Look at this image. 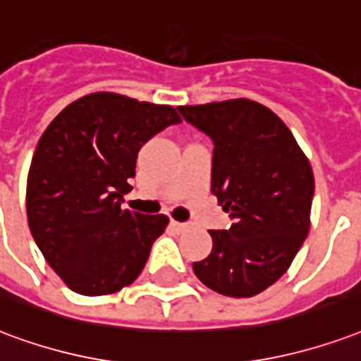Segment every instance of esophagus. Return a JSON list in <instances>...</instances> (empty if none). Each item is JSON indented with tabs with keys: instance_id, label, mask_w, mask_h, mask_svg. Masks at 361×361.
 Returning a JSON list of instances; mask_svg holds the SVG:
<instances>
[{
	"instance_id": "obj_1",
	"label": "esophagus",
	"mask_w": 361,
	"mask_h": 361,
	"mask_svg": "<svg viewBox=\"0 0 361 361\" xmlns=\"http://www.w3.org/2000/svg\"><path fill=\"white\" fill-rule=\"evenodd\" d=\"M170 226H172L176 231H185V229L189 228V224H185V221H170Z\"/></svg>"
}]
</instances>
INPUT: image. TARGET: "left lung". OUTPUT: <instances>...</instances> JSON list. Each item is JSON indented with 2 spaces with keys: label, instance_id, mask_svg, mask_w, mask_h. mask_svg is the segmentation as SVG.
<instances>
[{
  "label": "left lung",
  "instance_id": "left-lung-1",
  "mask_svg": "<svg viewBox=\"0 0 361 361\" xmlns=\"http://www.w3.org/2000/svg\"><path fill=\"white\" fill-rule=\"evenodd\" d=\"M210 137L212 193L233 220L212 229V252L193 264L208 289L248 298L279 279L310 229L314 173L281 118L248 99L178 106Z\"/></svg>",
  "mask_w": 361,
  "mask_h": 361
}]
</instances>
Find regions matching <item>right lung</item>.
Masks as SVG:
<instances>
[{"instance_id": "obj_1", "label": "right lung", "mask_w": 361, "mask_h": 361, "mask_svg": "<svg viewBox=\"0 0 361 361\" xmlns=\"http://www.w3.org/2000/svg\"><path fill=\"white\" fill-rule=\"evenodd\" d=\"M180 122L168 105L92 93L61 111L39 137L26 183L28 226L74 293L111 295L145 268L168 218L124 210L122 202L141 147Z\"/></svg>"}]
</instances>
